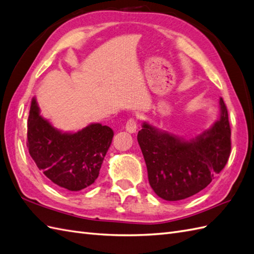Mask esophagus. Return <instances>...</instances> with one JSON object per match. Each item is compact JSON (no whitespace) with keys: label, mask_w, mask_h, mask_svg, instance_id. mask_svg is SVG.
<instances>
[{"label":"esophagus","mask_w":254,"mask_h":254,"mask_svg":"<svg viewBox=\"0 0 254 254\" xmlns=\"http://www.w3.org/2000/svg\"><path fill=\"white\" fill-rule=\"evenodd\" d=\"M137 123L138 121L136 118H129L126 125L127 131L129 133H135L136 129H137Z\"/></svg>","instance_id":"obj_1"}]
</instances>
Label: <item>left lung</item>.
Returning <instances> with one entry per match:
<instances>
[{"label":"left lung","mask_w":254,"mask_h":254,"mask_svg":"<svg viewBox=\"0 0 254 254\" xmlns=\"http://www.w3.org/2000/svg\"><path fill=\"white\" fill-rule=\"evenodd\" d=\"M220 119L195 138L178 136L142 123L137 140L152 190L165 200H180L198 193L223 170L231 154V127L223 99Z\"/></svg>","instance_id":"8db88e82"}]
</instances>
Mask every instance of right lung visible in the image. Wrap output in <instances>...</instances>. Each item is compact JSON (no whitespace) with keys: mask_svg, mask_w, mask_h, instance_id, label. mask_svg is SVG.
Returning <instances> with one entry per match:
<instances>
[{"mask_svg":"<svg viewBox=\"0 0 254 254\" xmlns=\"http://www.w3.org/2000/svg\"><path fill=\"white\" fill-rule=\"evenodd\" d=\"M114 137L113 129L92 123L76 133H62L40 115L36 100L31 103L27 147L38 170L68 191L94 184Z\"/></svg>","mask_w":254,"mask_h":254,"instance_id":"1","label":"right lung"}]
</instances>
